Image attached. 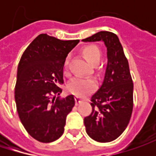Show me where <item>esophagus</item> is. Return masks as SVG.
Masks as SVG:
<instances>
[{
	"label": "esophagus",
	"instance_id": "34e87169",
	"mask_svg": "<svg viewBox=\"0 0 156 156\" xmlns=\"http://www.w3.org/2000/svg\"><path fill=\"white\" fill-rule=\"evenodd\" d=\"M82 101H83V100L81 99V97H79V96H76V97H75V102H76V104L77 105L80 104L81 102H82Z\"/></svg>",
	"mask_w": 156,
	"mask_h": 156
}]
</instances>
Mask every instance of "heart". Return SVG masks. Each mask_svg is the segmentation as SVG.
Here are the masks:
<instances>
[{"label": "heart", "instance_id": "obj_1", "mask_svg": "<svg viewBox=\"0 0 156 156\" xmlns=\"http://www.w3.org/2000/svg\"><path fill=\"white\" fill-rule=\"evenodd\" d=\"M82 53L84 55L85 58L87 60V62L91 64H97L99 62L101 53L99 48L94 45L86 46ZM69 58L67 57L65 60V69L68 68L69 65ZM96 88V82L94 80L91 78H80V77H75L72 81L69 82L68 86V90L70 93L74 94L77 96H84L88 94L92 93L94 90Z\"/></svg>", "mask_w": 156, "mask_h": 156}]
</instances>
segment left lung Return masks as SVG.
Returning a JSON list of instances; mask_svg holds the SVG:
<instances>
[{"label":"left lung","instance_id":"left-lung-1","mask_svg":"<svg viewBox=\"0 0 156 156\" xmlns=\"http://www.w3.org/2000/svg\"><path fill=\"white\" fill-rule=\"evenodd\" d=\"M82 41H103L107 47L104 81L91 97L92 112L84 118V125L93 140L109 142L122 134L133 111L134 84L129 62L115 34L101 31Z\"/></svg>","mask_w":156,"mask_h":156}]
</instances>
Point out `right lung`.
<instances>
[{"mask_svg": "<svg viewBox=\"0 0 156 156\" xmlns=\"http://www.w3.org/2000/svg\"><path fill=\"white\" fill-rule=\"evenodd\" d=\"M79 40L62 41L41 34L23 52L15 87L16 108L34 139L48 143L64 132L66 117L75 106L71 94L60 99L66 57Z\"/></svg>", "mask_w": 156, "mask_h": 156, "instance_id": "add662e5", "label": "right lung"}]
</instances>
